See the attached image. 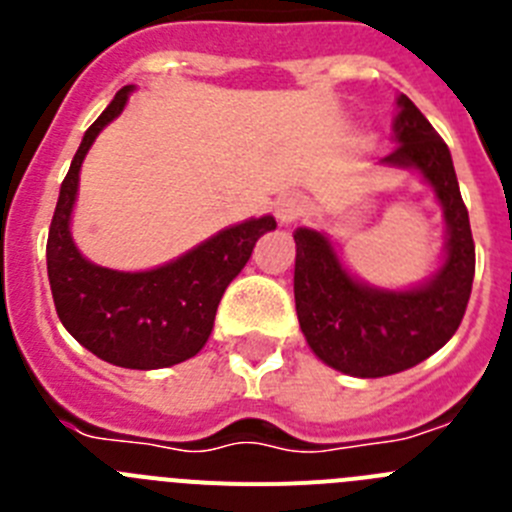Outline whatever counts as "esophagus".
Segmentation results:
<instances>
[{
    "mask_svg": "<svg viewBox=\"0 0 512 512\" xmlns=\"http://www.w3.org/2000/svg\"><path fill=\"white\" fill-rule=\"evenodd\" d=\"M307 210V202L302 194H284V197H279L277 202V217H279V223L282 225H289V223H295L297 217L305 215Z\"/></svg>",
    "mask_w": 512,
    "mask_h": 512,
    "instance_id": "1",
    "label": "esophagus"
}]
</instances>
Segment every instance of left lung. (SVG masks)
<instances>
[{"label": "left lung", "mask_w": 512, "mask_h": 512, "mask_svg": "<svg viewBox=\"0 0 512 512\" xmlns=\"http://www.w3.org/2000/svg\"><path fill=\"white\" fill-rule=\"evenodd\" d=\"M400 146L384 164L413 166L436 189L449 225L446 261L423 287L387 292L356 282L318 230L295 233V305L318 359L351 377H387L436 354L461 325L474 282V241L449 146L405 94L397 99Z\"/></svg>", "instance_id": "obj_1"}]
</instances>
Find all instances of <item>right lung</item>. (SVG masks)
Segmentation results:
<instances>
[{"label": "right lung", "instance_id": "right-lung-1", "mask_svg": "<svg viewBox=\"0 0 512 512\" xmlns=\"http://www.w3.org/2000/svg\"><path fill=\"white\" fill-rule=\"evenodd\" d=\"M130 89L122 87L84 133L61 184L45 259L58 318L81 346L125 369H164L200 354L225 287L251 259L261 235L277 228V220L264 215L233 225L151 271L102 269L84 259L69 233L81 161L99 130L120 115Z\"/></svg>", "mask_w": 512, "mask_h": 512}]
</instances>
